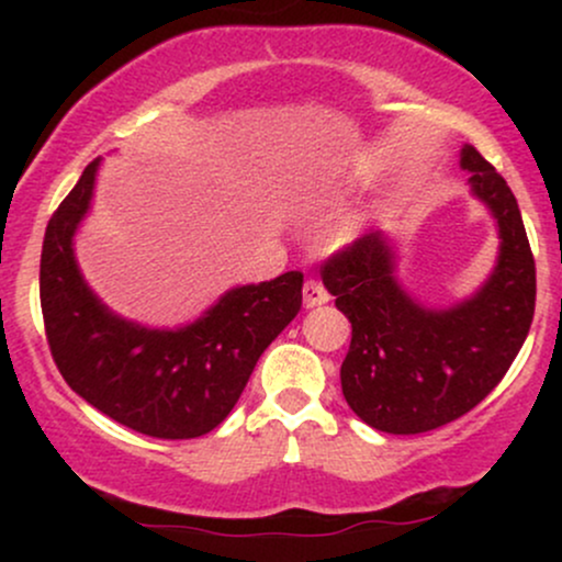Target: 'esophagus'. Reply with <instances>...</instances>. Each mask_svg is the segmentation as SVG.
<instances>
[{
  "label": "esophagus",
  "mask_w": 562,
  "mask_h": 562,
  "mask_svg": "<svg viewBox=\"0 0 562 562\" xmlns=\"http://www.w3.org/2000/svg\"><path fill=\"white\" fill-rule=\"evenodd\" d=\"M327 301H330L327 288L322 285L319 280H314V277H308L306 285H303V306L314 308V306H322V303H327Z\"/></svg>",
  "instance_id": "34e87169"
}]
</instances>
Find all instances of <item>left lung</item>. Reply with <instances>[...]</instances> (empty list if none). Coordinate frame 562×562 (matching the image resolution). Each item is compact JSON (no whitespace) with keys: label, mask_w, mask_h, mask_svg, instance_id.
<instances>
[{"label":"left lung","mask_w":562,"mask_h":562,"mask_svg":"<svg viewBox=\"0 0 562 562\" xmlns=\"http://www.w3.org/2000/svg\"><path fill=\"white\" fill-rule=\"evenodd\" d=\"M460 164L502 240L494 272L473 299L449 308L417 303L393 277L383 232L359 237L322 267V282L351 322L344 396L383 434H425L479 406L505 378L533 319L537 263L518 200L473 145L462 147Z\"/></svg>","instance_id":"left-lung-1"}]
</instances>
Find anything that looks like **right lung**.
Listing matches in <instances>:
<instances>
[{
    "instance_id": "1",
    "label": "right lung",
    "mask_w": 562,
    "mask_h": 562,
    "mask_svg": "<svg viewBox=\"0 0 562 562\" xmlns=\"http://www.w3.org/2000/svg\"><path fill=\"white\" fill-rule=\"evenodd\" d=\"M100 158L57 205L44 232L38 295L53 359L83 402L153 438H198L237 404L256 362L301 312V272L232 288L179 330L115 317L89 290L74 235L92 200Z\"/></svg>"
}]
</instances>
